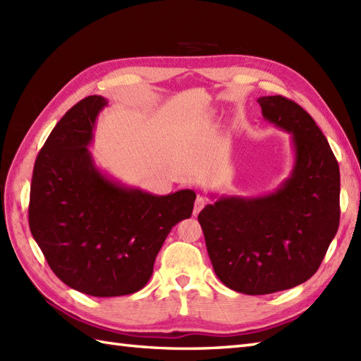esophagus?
I'll return each mask as SVG.
<instances>
[{
    "label": "esophagus",
    "mask_w": 361,
    "mask_h": 361,
    "mask_svg": "<svg viewBox=\"0 0 361 361\" xmlns=\"http://www.w3.org/2000/svg\"><path fill=\"white\" fill-rule=\"evenodd\" d=\"M204 204H206V198L202 197V195H198L195 198V204H194V216H197V214L204 208Z\"/></svg>",
    "instance_id": "esophagus-1"
}]
</instances>
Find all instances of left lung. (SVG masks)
Listing matches in <instances>:
<instances>
[{"label": "left lung", "instance_id": "1", "mask_svg": "<svg viewBox=\"0 0 361 361\" xmlns=\"http://www.w3.org/2000/svg\"><path fill=\"white\" fill-rule=\"evenodd\" d=\"M262 116L290 133L293 167L270 194L217 195L198 214L217 278L245 295H268L310 279L340 225V167L302 106L257 99Z\"/></svg>", "mask_w": 361, "mask_h": 361}]
</instances>
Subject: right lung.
Wrapping results in <instances>:
<instances>
[{
	"instance_id": "right-lung-1",
	"label": "right lung",
	"mask_w": 361,
	"mask_h": 361,
	"mask_svg": "<svg viewBox=\"0 0 361 361\" xmlns=\"http://www.w3.org/2000/svg\"><path fill=\"white\" fill-rule=\"evenodd\" d=\"M106 105L88 96L59 121L35 159L29 202L30 233L51 270L97 298L132 295L149 282L167 234L190 217L197 197L145 192L96 166L88 147Z\"/></svg>"
}]
</instances>
